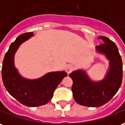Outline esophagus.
<instances>
[{
    "mask_svg": "<svg viewBox=\"0 0 125 125\" xmlns=\"http://www.w3.org/2000/svg\"><path fill=\"white\" fill-rule=\"evenodd\" d=\"M73 65H72V64H69L67 68H66V72L67 73V74L69 75V73H71L72 71L73 70Z\"/></svg>",
    "mask_w": 125,
    "mask_h": 125,
    "instance_id": "obj_1",
    "label": "esophagus"
}]
</instances>
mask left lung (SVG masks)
<instances>
[{
  "label": "left lung",
  "instance_id": "1",
  "mask_svg": "<svg viewBox=\"0 0 125 125\" xmlns=\"http://www.w3.org/2000/svg\"><path fill=\"white\" fill-rule=\"evenodd\" d=\"M104 43L96 47L98 52L109 60V71L104 80L93 82L83 70L69 74L73 80L71 90L75 101L88 107H100L107 104L116 94L123 80V62L116 44L106 37H99Z\"/></svg>",
  "mask_w": 125,
  "mask_h": 125
}]
</instances>
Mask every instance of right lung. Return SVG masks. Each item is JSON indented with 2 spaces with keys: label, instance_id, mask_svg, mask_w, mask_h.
<instances>
[{
  "label": "right lung",
  "instance_id": "obj_1",
  "mask_svg": "<svg viewBox=\"0 0 125 125\" xmlns=\"http://www.w3.org/2000/svg\"><path fill=\"white\" fill-rule=\"evenodd\" d=\"M32 36V32L21 34L11 44L2 62V78L12 97L26 106L37 107L51 100L55 89L67 73L65 71L50 72L36 80L21 77L14 66V55L19 46Z\"/></svg>",
  "mask_w": 125,
  "mask_h": 125
}]
</instances>
